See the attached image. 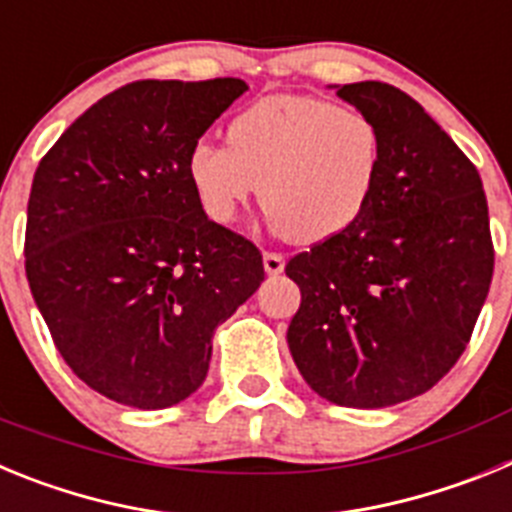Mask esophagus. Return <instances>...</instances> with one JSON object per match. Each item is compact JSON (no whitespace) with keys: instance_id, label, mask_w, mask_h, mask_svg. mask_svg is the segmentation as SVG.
Masks as SVG:
<instances>
[{"instance_id":"esophagus-1","label":"esophagus","mask_w":512,"mask_h":512,"mask_svg":"<svg viewBox=\"0 0 512 512\" xmlns=\"http://www.w3.org/2000/svg\"><path fill=\"white\" fill-rule=\"evenodd\" d=\"M264 271L269 274V277H277V274H282V271H284V256H282V253L266 251L264 253Z\"/></svg>"}]
</instances>
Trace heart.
<instances>
[{"label":"heart","mask_w":512,"mask_h":512,"mask_svg":"<svg viewBox=\"0 0 512 512\" xmlns=\"http://www.w3.org/2000/svg\"><path fill=\"white\" fill-rule=\"evenodd\" d=\"M382 164V135L369 117L318 97L277 94L230 120L228 146L197 140L187 153V182L215 225H233L261 187L271 228L315 246L364 215Z\"/></svg>","instance_id":"1"}]
</instances>
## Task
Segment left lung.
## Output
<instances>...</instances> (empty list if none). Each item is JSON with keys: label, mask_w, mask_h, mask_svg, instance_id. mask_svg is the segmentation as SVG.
<instances>
[{"label": "left lung", "mask_w": 512, "mask_h": 512, "mask_svg": "<svg viewBox=\"0 0 512 512\" xmlns=\"http://www.w3.org/2000/svg\"><path fill=\"white\" fill-rule=\"evenodd\" d=\"M377 125V192L346 233L289 259L302 292L287 343L312 390L343 408L428 392L464 354L495 251L477 169L428 112L382 81L338 87Z\"/></svg>", "instance_id": "1"}]
</instances>
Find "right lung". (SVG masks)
Returning <instances> with one entry per match:
<instances>
[{
  "mask_svg": "<svg viewBox=\"0 0 512 512\" xmlns=\"http://www.w3.org/2000/svg\"><path fill=\"white\" fill-rule=\"evenodd\" d=\"M241 79L133 81L92 104L35 171L25 271L71 372L140 410L207 377L212 333L264 282L259 248L210 223L187 153Z\"/></svg>",
  "mask_w": 512,
  "mask_h": 512,
  "instance_id": "add662e5",
  "label": "right lung"
}]
</instances>
